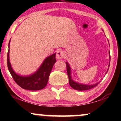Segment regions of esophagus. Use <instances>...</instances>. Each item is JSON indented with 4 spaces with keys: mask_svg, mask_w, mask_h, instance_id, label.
Wrapping results in <instances>:
<instances>
[{
    "mask_svg": "<svg viewBox=\"0 0 121 121\" xmlns=\"http://www.w3.org/2000/svg\"><path fill=\"white\" fill-rule=\"evenodd\" d=\"M56 56L58 59H62V58H63L65 56V54L62 50H58L57 52H56Z\"/></svg>",
    "mask_w": 121,
    "mask_h": 121,
    "instance_id": "34e87169",
    "label": "esophagus"
}]
</instances>
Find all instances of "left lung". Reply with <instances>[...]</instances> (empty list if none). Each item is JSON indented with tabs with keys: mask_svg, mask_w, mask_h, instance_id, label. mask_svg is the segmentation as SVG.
<instances>
[{
	"mask_svg": "<svg viewBox=\"0 0 121 121\" xmlns=\"http://www.w3.org/2000/svg\"><path fill=\"white\" fill-rule=\"evenodd\" d=\"M109 59L111 60V56H109ZM111 61V60H110ZM65 64H66V67H67V74L68 76V78H69V83L70 86L72 87L73 89H75V90H79V91H83V90H90L91 89H92V88L95 87V86L98 85V84L99 82L95 83V84L94 85H85V84H82V83H79L77 82H74L73 80H72V78H71V68H70V66L68 64V62H65ZM109 65L108 67H109ZM109 69V68H108ZM107 71V72H108Z\"/></svg>",
	"mask_w": 121,
	"mask_h": 121,
	"instance_id": "8db88e82",
	"label": "left lung"
}]
</instances>
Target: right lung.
Instances as JSON below:
<instances>
[{"instance_id":"1","label":"right lung","mask_w":121,"mask_h":121,"mask_svg":"<svg viewBox=\"0 0 121 121\" xmlns=\"http://www.w3.org/2000/svg\"><path fill=\"white\" fill-rule=\"evenodd\" d=\"M9 44L10 41L9 42V50L7 54V65L9 71L14 81L21 87L25 90H39L44 89L47 86L49 75L54 65L56 62V53L46 58L38 71L28 76H22L16 73L11 67L9 56Z\"/></svg>"}]
</instances>
